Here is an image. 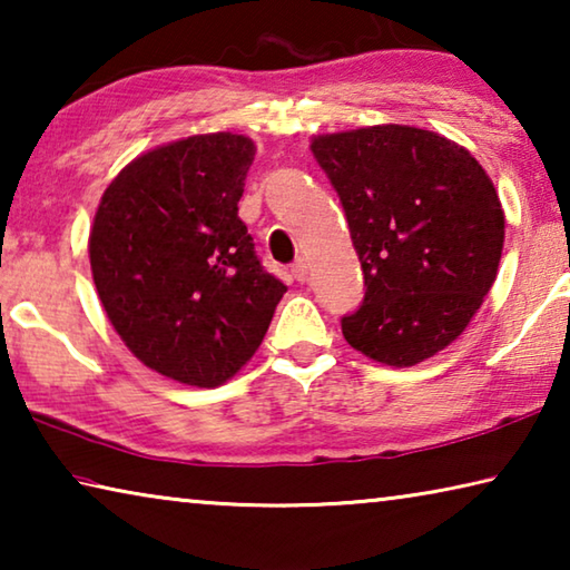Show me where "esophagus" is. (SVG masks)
I'll use <instances>...</instances> for the list:
<instances>
[{"instance_id": "esophagus-1", "label": "esophagus", "mask_w": 570, "mask_h": 570, "mask_svg": "<svg viewBox=\"0 0 570 570\" xmlns=\"http://www.w3.org/2000/svg\"><path fill=\"white\" fill-rule=\"evenodd\" d=\"M292 274H294V278H296V282H306V278H308V262H306V258H296V262H294V266H292Z\"/></svg>"}]
</instances>
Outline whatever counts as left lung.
<instances>
[{"label":"left lung","instance_id":"1","mask_svg":"<svg viewBox=\"0 0 570 570\" xmlns=\"http://www.w3.org/2000/svg\"><path fill=\"white\" fill-rule=\"evenodd\" d=\"M312 153L342 200L364 298L342 316L356 352L412 366L465 332L495 282L505 216L465 148L410 125L316 135Z\"/></svg>","mask_w":570,"mask_h":570}]
</instances>
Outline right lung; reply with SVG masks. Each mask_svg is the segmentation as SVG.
<instances>
[{
	"instance_id": "add662e5",
	"label": "right lung",
	"mask_w": 570,
	"mask_h": 570,
	"mask_svg": "<svg viewBox=\"0 0 570 570\" xmlns=\"http://www.w3.org/2000/svg\"><path fill=\"white\" fill-rule=\"evenodd\" d=\"M254 156L234 132L168 142L125 166L95 214L90 266L105 314L142 364L190 387L234 377L286 294L238 218Z\"/></svg>"
}]
</instances>
